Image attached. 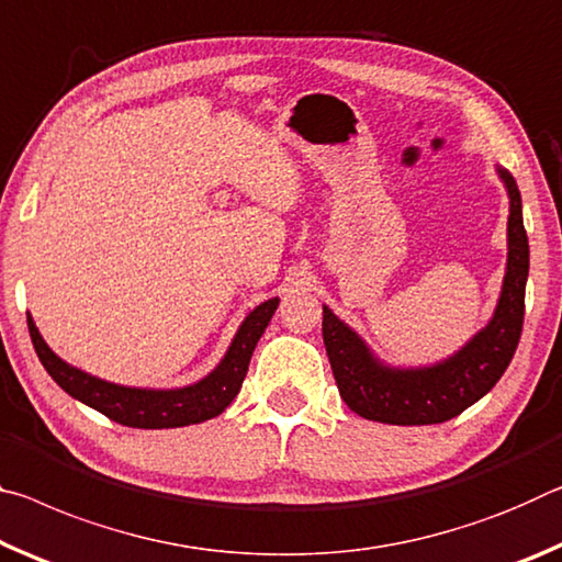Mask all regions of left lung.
I'll return each mask as SVG.
<instances>
[{
    "label": "left lung",
    "instance_id": "8db88e82",
    "mask_svg": "<svg viewBox=\"0 0 562 562\" xmlns=\"http://www.w3.org/2000/svg\"><path fill=\"white\" fill-rule=\"evenodd\" d=\"M498 173L510 196L508 271L491 324L456 356L430 368H389L375 361L361 338L324 306L328 361L341 398L358 416L391 426L443 423L481 401L510 366L526 316L530 248L522 226L520 191L508 171L498 169Z\"/></svg>",
    "mask_w": 562,
    "mask_h": 562
}]
</instances>
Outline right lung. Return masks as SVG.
<instances>
[{
    "label": "right lung",
    "mask_w": 562,
    "mask_h": 562,
    "mask_svg": "<svg viewBox=\"0 0 562 562\" xmlns=\"http://www.w3.org/2000/svg\"><path fill=\"white\" fill-rule=\"evenodd\" d=\"M276 306H279V299H271L261 303V306H256L246 316L241 328H238L234 344L228 346L224 361L216 366V371H211L204 381L177 391L126 389V385L94 379V375L64 363L44 344L32 316H26V324H30L34 351L40 356L42 366L47 368V373L71 398L87 403L89 408L104 413L106 418L128 428H181L191 426V423L216 418L236 398V393L241 391V383L246 379L254 348L259 344L266 326H269Z\"/></svg>",
    "instance_id": "add662e5"
}]
</instances>
